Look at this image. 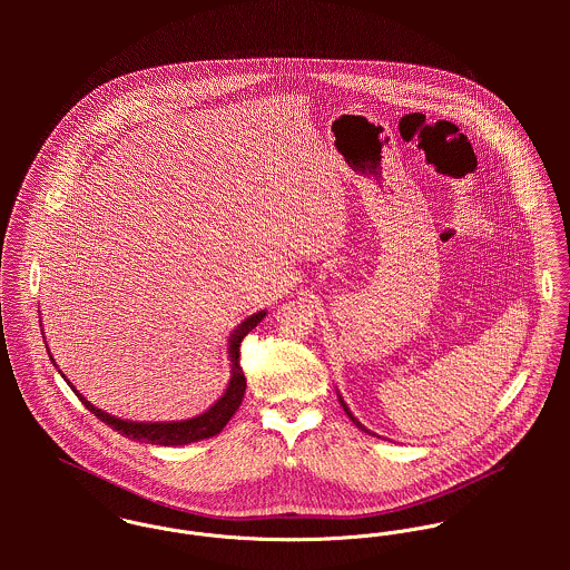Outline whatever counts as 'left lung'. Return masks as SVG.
I'll use <instances>...</instances> for the list:
<instances>
[{
  "mask_svg": "<svg viewBox=\"0 0 570 570\" xmlns=\"http://www.w3.org/2000/svg\"><path fill=\"white\" fill-rule=\"evenodd\" d=\"M340 404H342V407H344V412H346V414H348V416H351V419H353V423H355V425H357V428H360V430H366V428H364V425H362V423H360V421H357V419H355V416H353V414H351V410H348V407H346V404H344V400H342V397H340ZM366 432H368V430H366Z\"/></svg>",
  "mask_w": 570,
  "mask_h": 570,
  "instance_id": "8db88e82",
  "label": "left lung"
}]
</instances>
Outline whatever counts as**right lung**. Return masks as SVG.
<instances>
[{"instance_id": "1", "label": "right lung", "mask_w": 570, "mask_h": 570, "mask_svg": "<svg viewBox=\"0 0 570 570\" xmlns=\"http://www.w3.org/2000/svg\"><path fill=\"white\" fill-rule=\"evenodd\" d=\"M265 312H258L254 316H249L239 328L230 335V357H233V377L230 384L224 393V397L206 410L204 414L188 419V421H173V423H136V421H122L118 416H111L96 406H91L81 393H77V397L81 400L82 406L87 407L94 416H98L105 425L114 428L118 434H125L127 439L134 441H142V443H154V445H184L190 441H199V439H208L215 436L224 430V425L230 421V416L242 406L245 393V375L242 368V340L245 335L263 321ZM55 362V360H52Z\"/></svg>"}]
</instances>
